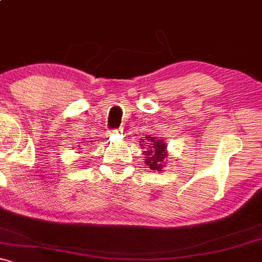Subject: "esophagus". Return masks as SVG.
Returning <instances> with one entry per match:
<instances>
[{
    "label": "esophagus",
    "mask_w": 262,
    "mask_h": 262,
    "mask_svg": "<svg viewBox=\"0 0 262 262\" xmlns=\"http://www.w3.org/2000/svg\"><path fill=\"white\" fill-rule=\"evenodd\" d=\"M119 134V130H112L110 133V137H113V135H118Z\"/></svg>",
    "instance_id": "esophagus-1"
}]
</instances>
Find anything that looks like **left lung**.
<instances>
[{
	"mask_svg": "<svg viewBox=\"0 0 262 262\" xmlns=\"http://www.w3.org/2000/svg\"><path fill=\"white\" fill-rule=\"evenodd\" d=\"M145 139H140L143 141L141 144V149L145 148L143 155L145 158V164L148 165L149 169L152 171H162V167L165 166V159L169 156L167 152V143L162 138L152 137V135H144ZM148 141V145L145 146L143 144L146 141Z\"/></svg>",
	"mask_w": 262,
	"mask_h": 262,
	"instance_id": "obj_1",
	"label": "left lung"
}]
</instances>
